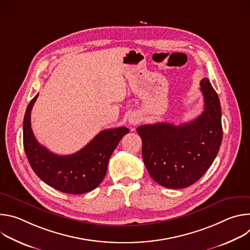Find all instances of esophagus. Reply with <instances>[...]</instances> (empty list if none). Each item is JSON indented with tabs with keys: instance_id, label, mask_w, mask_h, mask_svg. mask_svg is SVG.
I'll return each instance as SVG.
<instances>
[{
	"instance_id": "esophagus-1",
	"label": "esophagus",
	"mask_w": 250,
	"mask_h": 250,
	"mask_svg": "<svg viewBox=\"0 0 250 250\" xmlns=\"http://www.w3.org/2000/svg\"><path fill=\"white\" fill-rule=\"evenodd\" d=\"M139 119L137 118V117H131V118H129V123H130V125H137L138 123H139Z\"/></svg>"
}]
</instances>
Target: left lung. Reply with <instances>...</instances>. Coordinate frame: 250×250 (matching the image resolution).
Here are the masks:
<instances>
[{"label":"left lung","mask_w":250,"mask_h":250,"mask_svg":"<svg viewBox=\"0 0 250 250\" xmlns=\"http://www.w3.org/2000/svg\"><path fill=\"white\" fill-rule=\"evenodd\" d=\"M205 110L190 123L140 125L142 158L152 179L170 189L197 182L215 160L223 140L222 109L217 92L208 78L200 82Z\"/></svg>","instance_id":"8db88e82"}]
</instances>
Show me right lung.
<instances>
[{
    "label": "right lung",
    "mask_w": 250,
    "mask_h": 250,
    "mask_svg": "<svg viewBox=\"0 0 250 250\" xmlns=\"http://www.w3.org/2000/svg\"><path fill=\"white\" fill-rule=\"evenodd\" d=\"M39 94L28 104L23 118V147L27 160L41 179L50 187L67 194H83L97 188L103 181L112 153L127 127L109 128L99 132L76 153H52L35 139L30 113Z\"/></svg>",
    "instance_id": "right-lung-1"
}]
</instances>
